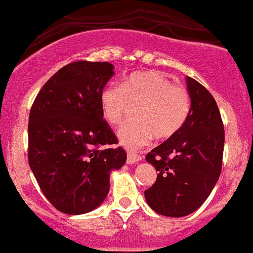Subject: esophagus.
<instances>
[{
  "mask_svg": "<svg viewBox=\"0 0 253 253\" xmlns=\"http://www.w3.org/2000/svg\"><path fill=\"white\" fill-rule=\"evenodd\" d=\"M142 160V156L138 155L136 153H127V157H126V162L129 165H133V163L139 162Z\"/></svg>",
  "mask_w": 253,
  "mask_h": 253,
  "instance_id": "esophagus-1",
  "label": "esophagus"
}]
</instances>
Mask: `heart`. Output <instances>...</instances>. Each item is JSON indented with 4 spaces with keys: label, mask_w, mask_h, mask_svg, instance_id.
I'll list each match as a JSON object with an SVG mask.
<instances>
[{
    "label": "heart",
    "mask_w": 253,
    "mask_h": 253,
    "mask_svg": "<svg viewBox=\"0 0 253 253\" xmlns=\"http://www.w3.org/2000/svg\"><path fill=\"white\" fill-rule=\"evenodd\" d=\"M136 106V120L118 130V139L127 149L144 147L154 137L166 141L176 135L186 123L191 102L185 88L157 71L135 72L122 85H106L100 93L103 117L111 126H118Z\"/></svg>",
    "instance_id": "b5f03b06"
}]
</instances>
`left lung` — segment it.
Masks as SVG:
<instances>
[{"instance_id": "1", "label": "left lung", "mask_w": 253, "mask_h": 253, "mask_svg": "<svg viewBox=\"0 0 253 253\" xmlns=\"http://www.w3.org/2000/svg\"><path fill=\"white\" fill-rule=\"evenodd\" d=\"M191 109L180 131L145 156L157 171L144 192L151 210L180 218L195 212L221 173L225 132L214 98L197 80L186 77Z\"/></svg>"}]
</instances>
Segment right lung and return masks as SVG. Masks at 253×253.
I'll return each mask as SVG.
<instances>
[{
    "mask_svg": "<svg viewBox=\"0 0 253 253\" xmlns=\"http://www.w3.org/2000/svg\"><path fill=\"white\" fill-rule=\"evenodd\" d=\"M114 74L110 62H71L33 103L29 167L47 200L66 214H84L102 205L110 174L126 162L123 148H108L118 141L100 108V93Z\"/></svg>",
    "mask_w": 253,
    "mask_h": 253,
    "instance_id": "1",
    "label": "right lung"
}]
</instances>
